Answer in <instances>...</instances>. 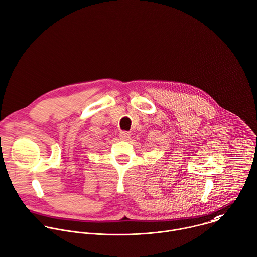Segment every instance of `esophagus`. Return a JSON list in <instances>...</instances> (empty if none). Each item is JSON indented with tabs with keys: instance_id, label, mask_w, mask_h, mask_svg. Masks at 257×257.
I'll return each instance as SVG.
<instances>
[{
	"instance_id": "obj_1",
	"label": "esophagus",
	"mask_w": 257,
	"mask_h": 257,
	"mask_svg": "<svg viewBox=\"0 0 257 257\" xmlns=\"http://www.w3.org/2000/svg\"><path fill=\"white\" fill-rule=\"evenodd\" d=\"M119 138L120 140H123V141H127L130 140L131 138V134L128 132H125V131H122L119 133Z\"/></svg>"
}]
</instances>
